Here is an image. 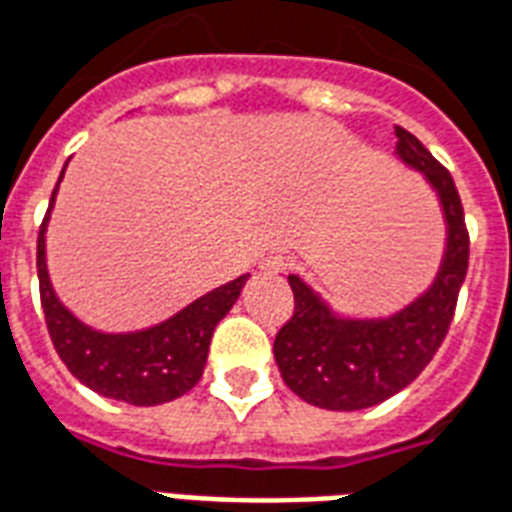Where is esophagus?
<instances>
[{"mask_svg":"<svg viewBox=\"0 0 512 512\" xmlns=\"http://www.w3.org/2000/svg\"><path fill=\"white\" fill-rule=\"evenodd\" d=\"M260 268L266 271V274H282V271H287V260L282 255H268L263 263H260Z\"/></svg>","mask_w":512,"mask_h":512,"instance_id":"1","label":"esophagus"}]
</instances>
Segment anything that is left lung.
Segmentation results:
<instances>
[{
	"instance_id": "1",
	"label": "left lung",
	"mask_w": 512,
	"mask_h": 512,
	"mask_svg": "<svg viewBox=\"0 0 512 512\" xmlns=\"http://www.w3.org/2000/svg\"><path fill=\"white\" fill-rule=\"evenodd\" d=\"M396 157L437 195L445 222L442 260L423 293L382 317L339 312L301 276H287L295 314L276 333L274 358L287 388L320 410H366L404 391L439 350L467 276L469 236L450 173L404 127H396Z\"/></svg>"
}]
</instances>
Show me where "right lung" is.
<instances>
[{"mask_svg":"<svg viewBox=\"0 0 512 512\" xmlns=\"http://www.w3.org/2000/svg\"><path fill=\"white\" fill-rule=\"evenodd\" d=\"M62 179L64 170L59 181ZM56 192L59 184L51 195V206L37 238V279H40V301H43L48 333L64 366L94 393L127 401L135 407L165 404L192 391L206 369L214 328L233 309L249 274L208 290L206 295L195 298L181 312L170 314L168 320L157 325L140 331H97L78 320L59 301L51 285L45 233L54 211Z\"/></svg>","mask_w":512,"mask_h":512,"instance_id":"right-lung-1","label":"right lung"}]
</instances>
